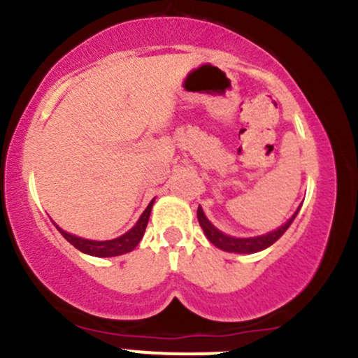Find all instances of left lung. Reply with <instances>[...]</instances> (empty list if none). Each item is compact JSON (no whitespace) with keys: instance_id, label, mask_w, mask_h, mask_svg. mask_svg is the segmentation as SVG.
Here are the masks:
<instances>
[{"instance_id":"obj_1","label":"left lung","mask_w":358,"mask_h":358,"mask_svg":"<svg viewBox=\"0 0 358 358\" xmlns=\"http://www.w3.org/2000/svg\"><path fill=\"white\" fill-rule=\"evenodd\" d=\"M296 214H299V209H296V213L289 217L283 227H280L271 233H266V235L252 236V238H235V236H228L224 235V233H221L220 229H216L209 223V220L206 217L204 210L201 209V206H199L197 209V220H199V224H201V228L204 229L206 236H208V240L213 243V245L221 248V250L235 252V254H254V252L264 250V248L273 245V243L276 242L285 231H287L289 224H292L293 220H295Z\"/></svg>"}]
</instances>
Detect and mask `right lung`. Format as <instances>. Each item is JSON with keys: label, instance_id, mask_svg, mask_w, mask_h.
Listing matches in <instances>:
<instances>
[{"label": "right lung", "instance_id": "add662e5", "mask_svg": "<svg viewBox=\"0 0 358 358\" xmlns=\"http://www.w3.org/2000/svg\"><path fill=\"white\" fill-rule=\"evenodd\" d=\"M152 204H154V199L149 202L148 209L142 213L141 220L137 221V224H135L130 231H127L125 235L118 236V238H115V240H106V242H94V240H85V238H80V236H75V235H70V233L63 231L59 227H56V228L59 229V233H62V235L69 240L71 245H73L75 248H78L80 252H84V254L96 255V257H115V255H122V254H127V252H131L135 247L138 245V242H141L142 236H144L145 227H148Z\"/></svg>", "mask_w": 358, "mask_h": 358}]
</instances>
